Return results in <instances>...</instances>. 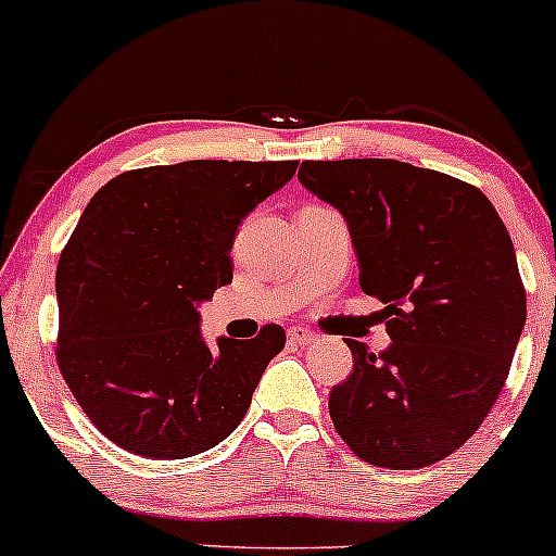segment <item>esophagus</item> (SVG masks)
I'll use <instances>...</instances> for the list:
<instances>
[{
    "instance_id": "esophagus-1",
    "label": "esophagus",
    "mask_w": 556,
    "mask_h": 556,
    "mask_svg": "<svg viewBox=\"0 0 556 556\" xmlns=\"http://www.w3.org/2000/svg\"><path fill=\"white\" fill-rule=\"evenodd\" d=\"M289 339H291V344L307 346V344H312V341L317 339V336L312 333V330H307V328H291L289 330Z\"/></svg>"
}]
</instances>
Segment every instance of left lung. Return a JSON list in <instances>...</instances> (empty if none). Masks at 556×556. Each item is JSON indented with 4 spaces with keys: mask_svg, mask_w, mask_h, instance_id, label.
Masks as SVG:
<instances>
[{
    "mask_svg": "<svg viewBox=\"0 0 556 556\" xmlns=\"http://www.w3.org/2000/svg\"><path fill=\"white\" fill-rule=\"evenodd\" d=\"M299 180L341 210L359 286L386 304L391 346L349 341L336 433L365 463L415 470L480 428L526 326V286L494 204L472 184L399 160H304Z\"/></svg>",
    "mask_w": 556,
    "mask_h": 556,
    "instance_id": "1",
    "label": "left lung"
}]
</instances>
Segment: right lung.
Segmentation results:
<instances>
[{
  "mask_svg": "<svg viewBox=\"0 0 556 556\" xmlns=\"http://www.w3.org/2000/svg\"><path fill=\"white\" fill-rule=\"evenodd\" d=\"M296 160H189L126 170L86 204L58 265V365L112 444L184 459L244 420L286 344L199 333L197 302L233 280L236 228L296 173Z\"/></svg>",
  "mask_w": 556,
  "mask_h": 556,
  "instance_id": "right-lung-1",
  "label": "right lung"
}]
</instances>
